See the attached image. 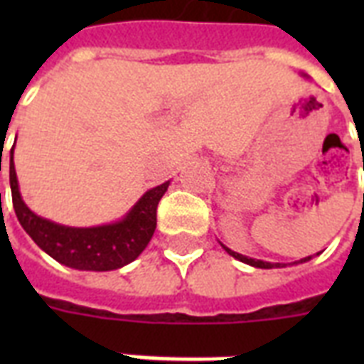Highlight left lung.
<instances>
[{"mask_svg": "<svg viewBox=\"0 0 364 364\" xmlns=\"http://www.w3.org/2000/svg\"><path fill=\"white\" fill-rule=\"evenodd\" d=\"M223 245V243H221ZM223 249L227 251L228 255H232L234 259L242 260V262H245V264L249 266H255V268H285L287 264H282V262H266V260H259V259H251V257H245V255H240L236 253V251H232V249H228L227 245H223ZM311 257H304V259L296 260V262H293V264H299V262H306V260H310Z\"/></svg>", "mask_w": 364, "mask_h": 364, "instance_id": "obj_1", "label": "left lung"}]
</instances>
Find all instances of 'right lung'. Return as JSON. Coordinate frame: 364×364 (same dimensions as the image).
<instances>
[{"mask_svg":"<svg viewBox=\"0 0 364 364\" xmlns=\"http://www.w3.org/2000/svg\"><path fill=\"white\" fill-rule=\"evenodd\" d=\"M9 181L14 213L30 238L60 264L92 272L117 270L141 255L156 228V205L170 185V181H166L147 191L121 221L102 227L75 228L43 219L24 204L14 171L13 149L9 162Z\"/></svg>","mask_w":364,"mask_h":364,"instance_id":"add662e5","label":"right lung"}]
</instances>
